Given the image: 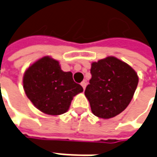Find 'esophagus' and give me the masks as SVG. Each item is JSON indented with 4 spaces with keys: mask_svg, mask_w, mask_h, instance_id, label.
Segmentation results:
<instances>
[{
    "mask_svg": "<svg viewBox=\"0 0 157 157\" xmlns=\"http://www.w3.org/2000/svg\"><path fill=\"white\" fill-rule=\"evenodd\" d=\"M81 85H82V87L83 88V89H85V88H86V86H87V82H85V81H83L82 83H81Z\"/></svg>",
    "mask_w": 157,
    "mask_h": 157,
    "instance_id": "34e87169",
    "label": "esophagus"
}]
</instances>
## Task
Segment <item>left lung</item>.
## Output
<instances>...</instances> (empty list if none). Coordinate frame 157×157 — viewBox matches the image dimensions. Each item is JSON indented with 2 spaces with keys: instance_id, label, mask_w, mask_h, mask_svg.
Listing matches in <instances>:
<instances>
[{
  "instance_id": "1",
  "label": "left lung",
  "mask_w": 157,
  "mask_h": 157,
  "mask_svg": "<svg viewBox=\"0 0 157 157\" xmlns=\"http://www.w3.org/2000/svg\"><path fill=\"white\" fill-rule=\"evenodd\" d=\"M91 79L85 89L92 113L102 119L113 118L124 110L137 87V73L128 63L107 56L91 63Z\"/></svg>"
}]
</instances>
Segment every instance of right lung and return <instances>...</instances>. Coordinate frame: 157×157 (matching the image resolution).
I'll use <instances>...</instances> for the list:
<instances>
[{
	"label": "right lung",
	"mask_w": 157,
	"mask_h": 157,
	"mask_svg": "<svg viewBox=\"0 0 157 157\" xmlns=\"http://www.w3.org/2000/svg\"><path fill=\"white\" fill-rule=\"evenodd\" d=\"M25 94L37 109L49 116L68 110L74 96L83 91L73 80V74L64 72L59 62L46 56L33 62L22 78Z\"/></svg>",
	"instance_id": "1"
}]
</instances>
